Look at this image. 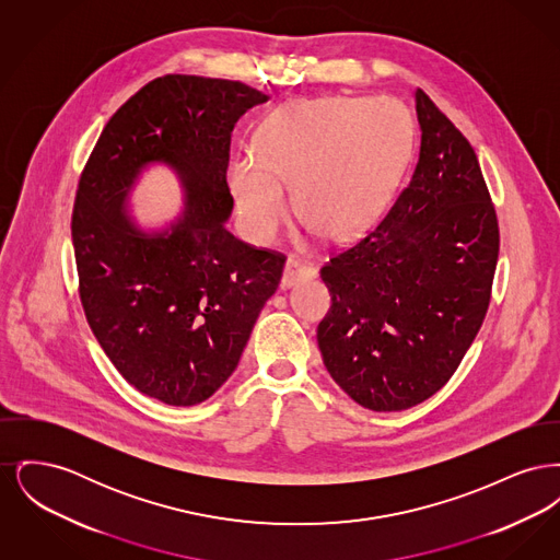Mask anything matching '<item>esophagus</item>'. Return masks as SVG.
Returning <instances> with one entry per match:
<instances>
[{"label":"esophagus","instance_id":"1","mask_svg":"<svg viewBox=\"0 0 560 560\" xmlns=\"http://www.w3.org/2000/svg\"><path fill=\"white\" fill-rule=\"evenodd\" d=\"M317 277V270L313 265L300 260V258H290L285 270H283V279H281V285L283 288H292L300 281H308V279H315Z\"/></svg>","mask_w":560,"mask_h":560}]
</instances>
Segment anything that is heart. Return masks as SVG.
<instances>
[{
	"instance_id": "heart-1",
	"label": "heart",
	"mask_w": 560,
	"mask_h": 560,
	"mask_svg": "<svg viewBox=\"0 0 560 560\" xmlns=\"http://www.w3.org/2000/svg\"><path fill=\"white\" fill-rule=\"evenodd\" d=\"M413 140V124L393 98L319 96L275 110L256 155L231 167L241 220L254 240L288 224L295 190L300 220L323 240L347 241L372 226L388 203Z\"/></svg>"
}]
</instances>
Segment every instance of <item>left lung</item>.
<instances>
[{
	"instance_id": "8db88e82",
	"label": "left lung",
	"mask_w": 560,
	"mask_h": 560,
	"mask_svg": "<svg viewBox=\"0 0 560 560\" xmlns=\"http://www.w3.org/2000/svg\"><path fill=\"white\" fill-rule=\"evenodd\" d=\"M416 110L409 183L320 267L331 295L317 329L323 363L372 411L409 409L450 382L487 315L500 252L475 149L420 88Z\"/></svg>"
}]
</instances>
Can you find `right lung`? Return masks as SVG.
I'll use <instances>...</instances> for the list:
<instances>
[{"mask_svg":"<svg viewBox=\"0 0 560 560\" xmlns=\"http://www.w3.org/2000/svg\"><path fill=\"white\" fill-rule=\"evenodd\" d=\"M267 101L241 81L163 75L113 113L83 165L71 237L85 319L115 370L165 405L212 397L281 283L285 254L224 229L231 132ZM151 160L170 162L189 192L186 218L155 238L122 213Z\"/></svg>","mask_w":560,"mask_h":560,"instance_id":"right-lung-1","label":"right lung"}]
</instances>
